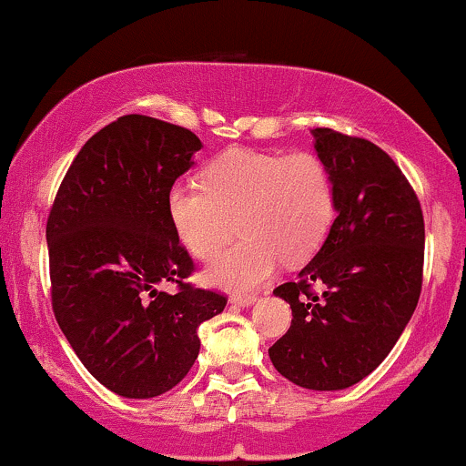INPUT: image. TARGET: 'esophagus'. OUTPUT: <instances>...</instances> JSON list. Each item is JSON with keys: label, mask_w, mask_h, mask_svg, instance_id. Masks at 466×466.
Listing matches in <instances>:
<instances>
[{"label": "esophagus", "mask_w": 466, "mask_h": 466, "mask_svg": "<svg viewBox=\"0 0 466 466\" xmlns=\"http://www.w3.org/2000/svg\"><path fill=\"white\" fill-rule=\"evenodd\" d=\"M257 300V297H253V294H233L231 297V303L233 305H238V308H250V305H253Z\"/></svg>", "instance_id": "esophagus-1"}]
</instances>
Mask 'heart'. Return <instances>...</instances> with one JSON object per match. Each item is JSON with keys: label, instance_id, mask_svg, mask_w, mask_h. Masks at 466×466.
I'll list each match as a JSON object with an SVG mask.
<instances>
[{"label": "heart", "instance_id": "1", "mask_svg": "<svg viewBox=\"0 0 466 466\" xmlns=\"http://www.w3.org/2000/svg\"><path fill=\"white\" fill-rule=\"evenodd\" d=\"M200 187L174 185L167 216L196 259H211L235 227L242 239L218 255L205 277L233 292L259 288L286 261L314 257L336 216V191L314 152L228 150L207 163Z\"/></svg>", "mask_w": 466, "mask_h": 466}]
</instances>
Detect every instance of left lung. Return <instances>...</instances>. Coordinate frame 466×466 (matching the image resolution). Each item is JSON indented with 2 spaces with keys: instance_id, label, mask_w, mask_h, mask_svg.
<instances>
[{
  "instance_id": "8db88e82",
  "label": "left lung",
  "mask_w": 466,
  "mask_h": 466,
  "mask_svg": "<svg viewBox=\"0 0 466 466\" xmlns=\"http://www.w3.org/2000/svg\"><path fill=\"white\" fill-rule=\"evenodd\" d=\"M314 139L338 216L314 259L275 289L292 325L268 353L292 384L342 390L384 362L417 309L425 222L412 185L380 146L331 128H316Z\"/></svg>"
}]
</instances>
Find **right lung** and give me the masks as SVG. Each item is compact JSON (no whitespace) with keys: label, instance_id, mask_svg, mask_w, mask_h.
<instances>
[{"label":"right lung","instance_id":"1","mask_svg":"<svg viewBox=\"0 0 466 466\" xmlns=\"http://www.w3.org/2000/svg\"><path fill=\"white\" fill-rule=\"evenodd\" d=\"M200 147L183 126L124 115L82 146L49 209L54 316L115 395L150 399L177 386L198 358V325L227 305L185 283L194 261L167 216V191Z\"/></svg>","mask_w":466,"mask_h":466}]
</instances>
